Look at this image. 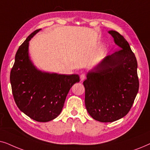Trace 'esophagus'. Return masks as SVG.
Wrapping results in <instances>:
<instances>
[{
    "instance_id": "esophagus-1",
    "label": "esophagus",
    "mask_w": 150,
    "mask_h": 150,
    "mask_svg": "<svg viewBox=\"0 0 150 150\" xmlns=\"http://www.w3.org/2000/svg\"><path fill=\"white\" fill-rule=\"evenodd\" d=\"M80 79H81V81H83L85 79V74H82L80 76Z\"/></svg>"
}]
</instances>
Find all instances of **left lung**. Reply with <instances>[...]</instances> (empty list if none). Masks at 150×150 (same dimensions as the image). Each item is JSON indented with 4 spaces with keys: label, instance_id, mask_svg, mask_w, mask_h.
<instances>
[{
    "label": "left lung",
    "instance_id": "8db88e82",
    "mask_svg": "<svg viewBox=\"0 0 150 150\" xmlns=\"http://www.w3.org/2000/svg\"><path fill=\"white\" fill-rule=\"evenodd\" d=\"M121 50L108 55L87 73L85 103L92 118L112 122L126 116L139 91L137 61L124 37L108 30Z\"/></svg>",
    "mask_w": 150,
    "mask_h": 150
}]
</instances>
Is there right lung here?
I'll list each match as a JSON object with an SVG mask.
<instances>
[{
	"label": "right lung",
	"instance_id": "right-lung-1",
	"mask_svg": "<svg viewBox=\"0 0 150 150\" xmlns=\"http://www.w3.org/2000/svg\"><path fill=\"white\" fill-rule=\"evenodd\" d=\"M41 30L33 32L18 48L10 82L19 109L33 120L47 122L60 115L69 89L80 79L78 74L48 72L34 65L29 56V42Z\"/></svg>",
	"mask_w": 150,
	"mask_h": 150
}]
</instances>
